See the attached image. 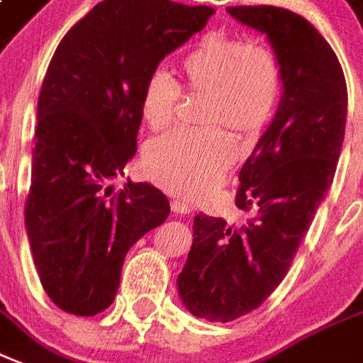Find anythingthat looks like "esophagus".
Masks as SVG:
<instances>
[{
  "instance_id": "esophagus-1",
  "label": "esophagus",
  "mask_w": 363,
  "mask_h": 363,
  "mask_svg": "<svg viewBox=\"0 0 363 363\" xmlns=\"http://www.w3.org/2000/svg\"><path fill=\"white\" fill-rule=\"evenodd\" d=\"M172 211L176 212V214H189L193 211V206L189 203H185V201L174 199L172 201Z\"/></svg>"
}]
</instances>
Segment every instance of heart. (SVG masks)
Wrapping results in <instances>:
<instances>
[{
  "label": "heart",
  "instance_id": "obj_1",
  "mask_svg": "<svg viewBox=\"0 0 363 363\" xmlns=\"http://www.w3.org/2000/svg\"><path fill=\"white\" fill-rule=\"evenodd\" d=\"M184 86L204 95L199 133L174 132L152 140L145 149L147 174L168 191L201 199L212 191L233 160V149L222 128L239 138L260 133L281 97V68L268 48L228 38L204 36L182 61ZM178 82L164 70L147 76L141 89V114L151 130L170 126L179 101Z\"/></svg>",
  "mask_w": 363,
  "mask_h": 363
}]
</instances>
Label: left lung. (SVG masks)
Segmentation results:
<instances>
[{"mask_svg": "<svg viewBox=\"0 0 363 363\" xmlns=\"http://www.w3.org/2000/svg\"><path fill=\"white\" fill-rule=\"evenodd\" d=\"M228 13L266 34L281 68L283 95L239 172L237 208L255 216L235 225L197 214L178 275L184 306L222 323L256 310L287 275L333 184L348 107L339 59L304 16L272 5Z\"/></svg>", "mask_w": 363, "mask_h": 363, "instance_id": "left-lung-1", "label": "left lung"}]
</instances>
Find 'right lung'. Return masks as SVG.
Wrapping results in <instances>:
<instances>
[{
    "label": "right lung",
    "mask_w": 363,
    "mask_h": 363,
    "mask_svg": "<svg viewBox=\"0 0 363 363\" xmlns=\"http://www.w3.org/2000/svg\"><path fill=\"white\" fill-rule=\"evenodd\" d=\"M214 15L170 0H105L68 30L38 99L32 182L24 206L42 287L74 315L107 310L128 250L170 214L151 184L114 193L138 151L141 89L159 62Z\"/></svg>",
    "instance_id": "obj_1"
}]
</instances>
